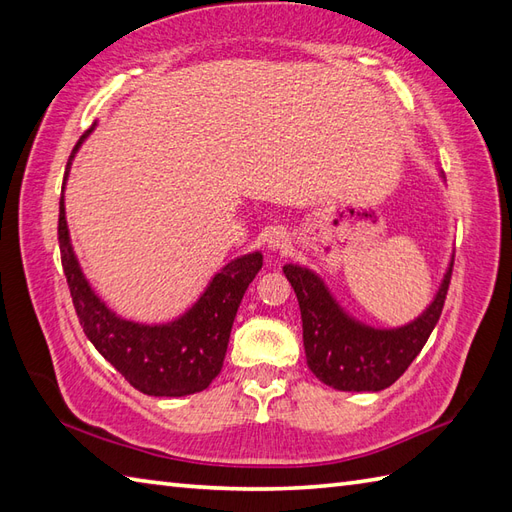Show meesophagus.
<instances>
[{
    "label": "esophagus",
    "mask_w": 512,
    "mask_h": 512,
    "mask_svg": "<svg viewBox=\"0 0 512 512\" xmlns=\"http://www.w3.org/2000/svg\"><path fill=\"white\" fill-rule=\"evenodd\" d=\"M266 244H268V251H272V253H283L285 248L290 246V235L285 233L283 229H272V231L268 233Z\"/></svg>",
    "instance_id": "1"
}]
</instances>
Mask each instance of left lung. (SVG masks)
<instances>
[{
	"label": "left lung",
	"mask_w": 512,
	"mask_h": 512,
	"mask_svg": "<svg viewBox=\"0 0 512 512\" xmlns=\"http://www.w3.org/2000/svg\"><path fill=\"white\" fill-rule=\"evenodd\" d=\"M451 257L434 301L408 325L377 329L342 310L314 270L285 264L303 320V347L310 371L320 382L349 392H377L406 373L441 318L449 290Z\"/></svg>",
	"instance_id": "obj_1"
}]
</instances>
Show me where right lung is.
<instances>
[{
  "label": "right lung",
  "instance_id": "1",
  "mask_svg": "<svg viewBox=\"0 0 512 512\" xmlns=\"http://www.w3.org/2000/svg\"><path fill=\"white\" fill-rule=\"evenodd\" d=\"M82 135L71 152L80 148ZM58 244L67 285L85 336L144 395L185 397L205 390L218 377L227 355L231 327L248 283L264 266L259 251L229 261L209 281L200 299L172 323L144 325L117 316L93 292L76 259L65 220V198L58 213Z\"/></svg>",
  "mask_w": 512,
  "mask_h": 512
}]
</instances>
